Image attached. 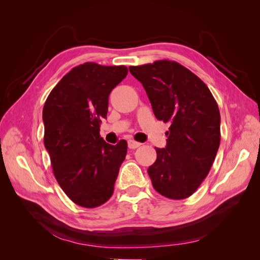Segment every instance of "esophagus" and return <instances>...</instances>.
<instances>
[{
    "mask_svg": "<svg viewBox=\"0 0 260 260\" xmlns=\"http://www.w3.org/2000/svg\"><path fill=\"white\" fill-rule=\"evenodd\" d=\"M128 146H129V148H131V149H135V148L141 146V143H140V142H137V141H135V140H129V141H128Z\"/></svg>",
    "mask_w": 260,
    "mask_h": 260,
    "instance_id": "obj_1",
    "label": "esophagus"
}]
</instances>
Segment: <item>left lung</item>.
Segmentation results:
<instances>
[{
  "label": "left lung",
  "mask_w": 260,
  "mask_h": 260,
  "mask_svg": "<svg viewBox=\"0 0 260 260\" xmlns=\"http://www.w3.org/2000/svg\"><path fill=\"white\" fill-rule=\"evenodd\" d=\"M143 84L155 117L170 122L167 145L156 148L147 169L155 190L165 198L183 200L208 175L220 144V113L208 86L174 60L130 66Z\"/></svg>",
  "instance_id": "1"
}]
</instances>
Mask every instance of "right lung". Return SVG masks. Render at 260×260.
<instances>
[{
	"instance_id": "1",
	"label": "right lung",
	"mask_w": 260,
	"mask_h": 260,
	"mask_svg": "<svg viewBox=\"0 0 260 260\" xmlns=\"http://www.w3.org/2000/svg\"><path fill=\"white\" fill-rule=\"evenodd\" d=\"M128 75L125 66L84 62L55 85L43 107L44 145L59 186L77 205L106 203L127 155V142L106 143L100 136L108 96Z\"/></svg>"
}]
</instances>
